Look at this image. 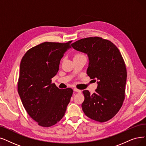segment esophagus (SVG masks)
<instances>
[{
	"label": "esophagus",
	"instance_id": "esophagus-1",
	"mask_svg": "<svg viewBox=\"0 0 146 146\" xmlns=\"http://www.w3.org/2000/svg\"><path fill=\"white\" fill-rule=\"evenodd\" d=\"M74 92H78V93H81V91L80 90H79V89H78L77 88H74Z\"/></svg>",
	"mask_w": 146,
	"mask_h": 146
}]
</instances>
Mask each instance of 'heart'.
Returning <instances> with one entry per match:
<instances>
[{
	"instance_id": "obj_1",
	"label": "heart",
	"mask_w": 146,
	"mask_h": 146,
	"mask_svg": "<svg viewBox=\"0 0 146 146\" xmlns=\"http://www.w3.org/2000/svg\"><path fill=\"white\" fill-rule=\"evenodd\" d=\"M83 56V54H77L75 56H75Z\"/></svg>"
}]
</instances>
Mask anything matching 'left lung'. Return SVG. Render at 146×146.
Here are the masks:
<instances>
[{"mask_svg": "<svg viewBox=\"0 0 146 146\" xmlns=\"http://www.w3.org/2000/svg\"><path fill=\"white\" fill-rule=\"evenodd\" d=\"M71 45L87 54L89 65L87 74L91 79L99 81L93 94L83 91V112L92 120L107 121L118 113L125 98L127 72L123 58L112 42L101 37L81 39Z\"/></svg>", "mask_w": 146, "mask_h": 146, "instance_id": "left-lung-1", "label": "left lung"}]
</instances>
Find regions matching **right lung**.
Listing matches in <instances>:
<instances>
[{
  "mask_svg": "<svg viewBox=\"0 0 146 146\" xmlns=\"http://www.w3.org/2000/svg\"><path fill=\"white\" fill-rule=\"evenodd\" d=\"M71 42H42L29 49L21 59L18 92L28 114L40 126L59 122L72 95L71 88L60 89L51 80Z\"/></svg>",
  "mask_w": 146,
  "mask_h": 146,
  "instance_id": "1",
  "label": "right lung"
}]
</instances>
